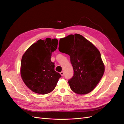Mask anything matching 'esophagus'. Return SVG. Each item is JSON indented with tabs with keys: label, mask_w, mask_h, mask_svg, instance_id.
Returning <instances> with one entry per match:
<instances>
[{
	"label": "esophagus",
	"mask_w": 124,
	"mask_h": 124,
	"mask_svg": "<svg viewBox=\"0 0 124 124\" xmlns=\"http://www.w3.org/2000/svg\"><path fill=\"white\" fill-rule=\"evenodd\" d=\"M60 75L62 76H64V71H62L60 72Z\"/></svg>",
	"instance_id": "34e87169"
}]
</instances>
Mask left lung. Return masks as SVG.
<instances>
[{"label":"left lung","mask_w":124,"mask_h":124,"mask_svg":"<svg viewBox=\"0 0 124 124\" xmlns=\"http://www.w3.org/2000/svg\"><path fill=\"white\" fill-rule=\"evenodd\" d=\"M59 50L70 55V58L74 74L68 82L71 89L79 94L92 91L105 71L97 48L83 36L76 34L60 39Z\"/></svg>","instance_id":"obj_1"}]
</instances>
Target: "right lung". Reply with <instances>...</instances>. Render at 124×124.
<instances>
[{"instance_id":"right-lung-1","label":"right lung","mask_w":124,"mask_h":124,"mask_svg":"<svg viewBox=\"0 0 124 124\" xmlns=\"http://www.w3.org/2000/svg\"><path fill=\"white\" fill-rule=\"evenodd\" d=\"M57 39H40L32 44L22 56L20 74L26 86L33 92L48 93L54 89L61 75L54 70V63L50 60L56 50Z\"/></svg>"}]
</instances>
